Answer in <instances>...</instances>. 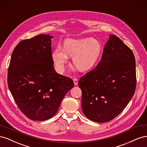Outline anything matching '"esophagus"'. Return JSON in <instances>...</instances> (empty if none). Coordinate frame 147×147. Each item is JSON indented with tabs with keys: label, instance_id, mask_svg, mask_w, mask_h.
Returning a JSON list of instances; mask_svg holds the SVG:
<instances>
[{
	"label": "esophagus",
	"instance_id": "esophagus-1",
	"mask_svg": "<svg viewBox=\"0 0 147 147\" xmlns=\"http://www.w3.org/2000/svg\"><path fill=\"white\" fill-rule=\"evenodd\" d=\"M73 80H74L75 85H77V84H78V80H77V78H74L73 79Z\"/></svg>",
	"mask_w": 147,
	"mask_h": 147
}]
</instances>
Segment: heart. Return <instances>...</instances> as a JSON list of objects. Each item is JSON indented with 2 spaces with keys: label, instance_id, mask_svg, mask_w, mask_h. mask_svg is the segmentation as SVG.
<instances>
[{
  "label": "heart",
  "instance_id": "b5f03b06",
  "mask_svg": "<svg viewBox=\"0 0 147 147\" xmlns=\"http://www.w3.org/2000/svg\"><path fill=\"white\" fill-rule=\"evenodd\" d=\"M102 51L100 42L94 38H67L63 49L57 47L53 53V59L57 69L62 72L67 62L68 56L72 57V63L82 72L90 70L98 63Z\"/></svg>",
  "mask_w": 147,
  "mask_h": 147
}]
</instances>
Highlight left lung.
<instances>
[{
  "instance_id": "8db88e82",
  "label": "left lung",
  "mask_w": 147,
  "mask_h": 147,
  "mask_svg": "<svg viewBox=\"0 0 147 147\" xmlns=\"http://www.w3.org/2000/svg\"><path fill=\"white\" fill-rule=\"evenodd\" d=\"M78 86L86 117L97 123L112 120L135 93L136 59L132 50L116 35H110L101 60L80 78Z\"/></svg>"
}]
</instances>
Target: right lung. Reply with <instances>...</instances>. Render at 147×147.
I'll return each mask as SVG.
<instances>
[{
	"mask_svg": "<svg viewBox=\"0 0 147 147\" xmlns=\"http://www.w3.org/2000/svg\"><path fill=\"white\" fill-rule=\"evenodd\" d=\"M52 38L38 35L21 41L12 53L8 69V86L13 99L21 112L34 121L54 116L74 86L72 79L54 69Z\"/></svg>",
	"mask_w": 147,
	"mask_h": 147,
	"instance_id": "right-lung-1",
	"label": "right lung"
}]
</instances>
